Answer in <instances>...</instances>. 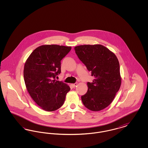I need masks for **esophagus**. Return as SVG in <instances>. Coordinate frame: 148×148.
<instances>
[{
  "instance_id": "esophagus-1",
  "label": "esophagus",
  "mask_w": 148,
  "mask_h": 148,
  "mask_svg": "<svg viewBox=\"0 0 148 148\" xmlns=\"http://www.w3.org/2000/svg\"><path fill=\"white\" fill-rule=\"evenodd\" d=\"M77 83H74V84H71V86L73 88H74L77 85Z\"/></svg>"
}]
</instances>
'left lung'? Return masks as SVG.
<instances>
[{
    "label": "left lung",
    "mask_w": 148,
    "mask_h": 148,
    "mask_svg": "<svg viewBox=\"0 0 148 148\" xmlns=\"http://www.w3.org/2000/svg\"><path fill=\"white\" fill-rule=\"evenodd\" d=\"M74 49L94 77L92 83H87L88 89L82 96V102L92 111L103 110L112 103L121 85L118 59L112 51L100 44L79 45Z\"/></svg>",
    "instance_id": "obj_1"
}]
</instances>
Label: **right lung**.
Wrapping results in <instances>:
<instances>
[{"mask_svg": "<svg viewBox=\"0 0 148 148\" xmlns=\"http://www.w3.org/2000/svg\"><path fill=\"white\" fill-rule=\"evenodd\" d=\"M71 47L43 45L36 48L27 59L24 79L30 97L42 109L55 111L63 105L70 87L56 77L61 73V60Z\"/></svg>", "mask_w": 148, "mask_h": 148, "instance_id": "right-lung-1", "label": "right lung"}]
</instances>
